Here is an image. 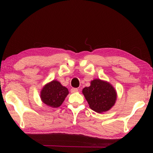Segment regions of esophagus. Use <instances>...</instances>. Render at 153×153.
<instances>
[{
  "mask_svg": "<svg viewBox=\"0 0 153 153\" xmlns=\"http://www.w3.org/2000/svg\"><path fill=\"white\" fill-rule=\"evenodd\" d=\"M77 91H78V89H77V88H71V93L77 92Z\"/></svg>",
  "mask_w": 153,
  "mask_h": 153,
  "instance_id": "34e87169",
  "label": "esophagus"
}]
</instances>
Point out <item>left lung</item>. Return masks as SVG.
Returning <instances> with one entry per match:
<instances>
[{"label":"left lung","mask_w":153,"mask_h":153,"mask_svg":"<svg viewBox=\"0 0 153 153\" xmlns=\"http://www.w3.org/2000/svg\"><path fill=\"white\" fill-rule=\"evenodd\" d=\"M82 93L90 108L97 113L109 110L117 99V92L112 85L100 79L91 81L90 86L85 87Z\"/></svg>","instance_id":"left-lung-1"}]
</instances>
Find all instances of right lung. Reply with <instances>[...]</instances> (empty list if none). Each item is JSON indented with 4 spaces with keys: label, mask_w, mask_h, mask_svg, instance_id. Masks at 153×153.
I'll list each match as a JSON object with an SVG mask.
<instances>
[{
    "label": "right lung",
    "mask_w": 153,
    "mask_h": 153,
    "mask_svg": "<svg viewBox=\"0 0 153 153\" xmlns=\"http://www.w3.org/2000/svg\"><path fill=\"white\" fill-rule=\"evenodd\" d=\"M68 94L69 91L67 88L62 86L61 83L56 80H53L42 88L40 98L46 105L57 108L62 105Z\"/></svg>",
    "instance_id": "1"
}]
</instances>
